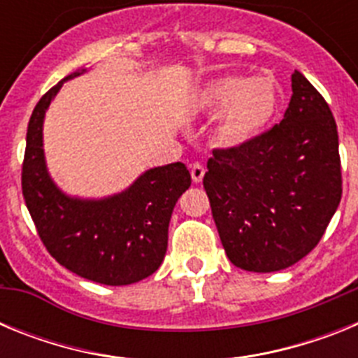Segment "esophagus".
Wrapping results in <instances>:
<instances>
[{
	"label": "esophagus",
	"mask_w": 358,
	"mask_h": 358,
	"mask_svg": "<svg viewBox=\"0 0 358 358\" xmlns=\"http://www.w3.org/2000/svg\"><path fill=\"white\" fill-rule=\"evenodd\" d=\"M204 166H202L201 163H194L192 166H189V173H192V179H194V182H201L202 177H204Z\"/></svg>",
	"instance_id": "1"
}]
</instances>
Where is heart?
<instances>
[{
    "label": "heart",
    "mask_w": 358,
    "mask_h": 358,
    "mask_svg": "<svg viewBox=\"0 0 358 358\" xmlns=\"http://www.w3.org/2000/svg\"><path fill=\"white\" fill-rule=\"evenodd\" d=\"M281 106V90L271 77L229 75L208 82L199 94V107L208 115H220L218 140L240 147L271 125Z\"/></svg>",
    "instance_id": "obj_1"
}]
</instances>
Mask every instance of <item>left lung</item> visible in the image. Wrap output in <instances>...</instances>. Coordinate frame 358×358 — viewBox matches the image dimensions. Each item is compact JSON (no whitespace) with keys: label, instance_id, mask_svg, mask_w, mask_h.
Listing matches in <instances>:
<instances>
[{"label":"left lung","instance_id":"1","mask_svg":"<svg viewBox=\"0 0 358 358\" xmlns=\"http://www.w3.org/2000/svg\"><path fill=\"white\" fill-rule=\"evenodd\" d=\"M204 189L231 264L281 271L315 248L343 195L339 134L327 100L301 73L278 125L213 150Z\"/></svg>","mask_w":358,"mask_h":358}]
</instances>
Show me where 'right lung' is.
<instances>
[{"instance_id":"1","label":"right lung","mask_w":358,"mask_h":358,"mask_svg":"<svg viewBox=\"0 0 358 358\" xmlns=\"http://www.w3.org/2000/svg\"><path fill=\"white\" fill-rule=\"evenodd\" d=\"M43 94L27 132L21 186L41 242L62 267L102 285H131L159 268L177 199L192 185L182 163L150 169L100 201L69 197L52 181L43 150L44 113L68 78Z\"/></svg>"}]
</instances>
